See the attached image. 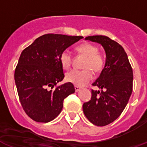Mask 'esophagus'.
<instances>
[{
  "instance_id": "1",
  "label": "esophagus",
  "mask_w": 147,
  "mask_h": 147,
  "mask_svg": "<svg viewBox=\"0 0 147 147\" xmlns=\"http://www.w3.org/2000/svg\"><path fill=\"white\" fill-rule=\"evenodd\" d=\"M81 87H78V86H75V90H76V92H78V91L81 90Z\"/></svg>"
}]
</instances>
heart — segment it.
<instances>
[{
  "instance_id": "heart-1",
  "label": "heart",
  "mask_w": 147,
  "mask_h": 147,
  "mask_svg": "<svg viewBox=\"0 0 147 147\" xmlns=\"http://www.w3.org/2000/svg\"><path fill=\"white\" fill-rule=\"evenodd\" d=\"M78 54L87 57L85 60L83 70H71L66 75V80L72 84L83 87L89 83L93 77L92 71L100 72L104 67L105 60L103 57L98 53V48L92 43L85 42L76 48ZM71 53L68 50L63 51L60 56V62L63 69H68L71 65Z\"/></svg>"
}]
</instances>
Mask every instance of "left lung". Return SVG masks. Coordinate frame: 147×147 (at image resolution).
<instances>
[{
    "instance_id": "obj_1",
    "label": "left lung",
    "mask_w": 147,
    "mask_h": 147,
    "mask_svg": "<svg viewBox=\"0 0 147 147\" xmlns=\"http://www.w3.org/2000/svg\"><path fill=\"white\" fill-rule=\"evenodd\" d=\"M85 39L99 43L105 51L104 69L92 84L102 91L92 90L91 99L83 105L89 121L104 126L117 119L129 102L132 92V68L124 49L117 42L105 36H90Z\"/></svg>"
}]
</instances>
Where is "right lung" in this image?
<instances>
[{
  "label": "right lung",
  "instance_id": "right-lung-1",
  "mask_svg": "<svg viewBox=\"0 0 147 147\" xmlns=\"http://www.w3.org/2000/svg\"><path fill=\"white\" fill-rule=\"evenodd\" d=\"M83 38L45 34L23 50L15 70V82L22 108L32 119L49 123L55 119L62 111L64 98L75 92L69 82L54 87L64 78L61 53Z\"/></svg>",
  "mask_w": 147,
  "mask_h": 147
}]
</instances>
